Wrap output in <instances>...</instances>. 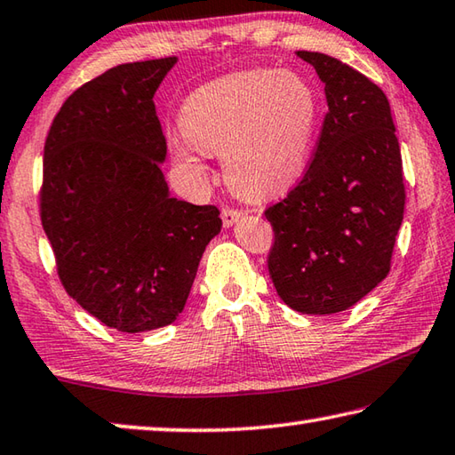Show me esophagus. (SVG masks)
<instances>
[{
    "mask_svg": "<svg viewBox=\"0 0 455 455\" xmlns=\"http://www.w3.org/2000/svg\"><path fill=\"white\" fill-rule=\"evenodd\" d=\"M220 217H222V222H225V227H233L235 222L243 217V211L235 209V206H225L220 212Z\"/></svg>",
    "mask_w": 455,
    "mask_h": 455,
    "instance_id": "obj_1",
    "label": "esophagus"
}]
</instances>
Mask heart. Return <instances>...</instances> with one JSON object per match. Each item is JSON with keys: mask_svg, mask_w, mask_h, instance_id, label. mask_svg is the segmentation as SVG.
Wrapping results in <instances>:
<instances>
[{"mask_svg": "<svg viewBox=\"0 0 455 455\" xmlns=\"http://www.w3.org/2000/svg\"><path fill=\"white\" fill-rule=\"evenodd\" d=\"M318 115L316 91L299 73H235L187 99L185 139L172 148L188 167H199V151L225 155L230 185L259 199L284 191L307 169Z\"/></svg>", "mask_w": 455, "mask_h": 455, "instance_id": "1", "label": "heart"}]
</instances>
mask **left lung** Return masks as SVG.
<instances>
[{
	"label": "left lung",
	"mask_w": 455,
	"mask_h": 455,
	"mask_svg": "<svg viewBox=\"0 0 455 455\" xmlns=\"http://www.w3.org/2000/svg\"><path fill=\"white\" fill-rule=\"evenodd\" d=\"M324 84L328 113L300 183L268 206V272L302 314L350 308L390 272L406 187L390 103L376 84L334 57L296 53Z\"/></svg>",
	"instance_id": "left-lung-1"
}]
</instances>
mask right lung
<instances>
[{
    "label": "right lung",
    "instance_id": "obj_1",
    "mask_svg": "<svg viewBox=\"0 0 455 455\" xmlns=\"http://www.w3.org/2000/svg\"><path fill=\"white\" fill-rule=\"evenodd\" d=\"M177 57L123 63L65 99L49 127L41 225L81 308L119 332L169 326L220 233L214 204L169 195L153 95Z\"/></svg>",
    "mask_w": 455,
    "mask_h": 455
}]
</instances>
